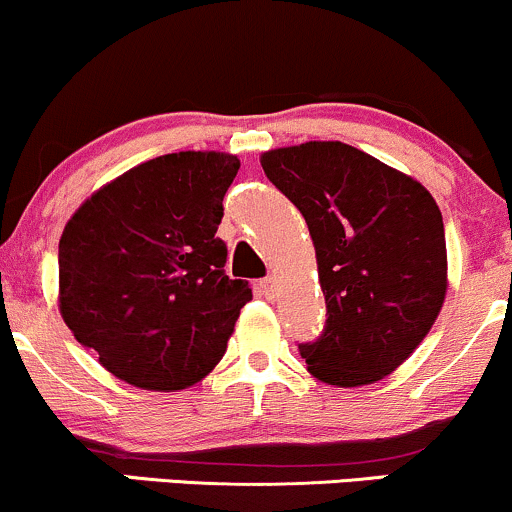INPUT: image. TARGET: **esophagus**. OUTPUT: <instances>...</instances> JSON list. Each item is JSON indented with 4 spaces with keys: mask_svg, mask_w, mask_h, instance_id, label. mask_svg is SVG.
Here are the masks:
<instances>
[{
    "mask_svg": "<svg viewBox=\"0 0 512 512\" xmlns=\"http://www.w3.org/2000/svg\"><path fill=\"white\" fill-rule=\"evenodd\" d=\"M274 284H276L274 276H267V279L260 281V291L264 298H274Z\"/></svg>",
    "mask_w": 512,
    "mask_h": 512,
    "instance_id": "esophagus-1",
    "label": "esophagus"
}]
</instances>
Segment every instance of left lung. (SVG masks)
<instances>
[{
    "mask_svg": "<svg viewBox=\"0 0 512 512\" xmlns=\"http://www.w3.org/2000/svg\"><path fill=\"white\" fill-rule=\"evenodd\" d=\"M264 175L296 204L315 245L325 330L298 344L327 385L358 387L411 356L443 308V216L421 182L342 142L262 154Z\"/></svg>",
    "mask_w": 512,
    "mask_h": 512,
    "instance_id": "left-lung-1",
    "label": "left lung"
}]
</instances>
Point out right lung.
<instances>
[{
	"mask_svg": "<svg viewBox=\"0 0 512 512\" xmlns=\"http://www.w3.org/2000/svg\"><path fill=\"white\" fill-rule=\"evenodd\" d=\"M238 156L180 151L101 187L60 238V313L101 366L142 390L195 385L226 354L248 281L216 238Z\"/></svg>",
	"mask_w": 512,
	"mask_h": 512,
	"instance_id": "obj_1",
	"label": "right lung"
}]
</instances>
